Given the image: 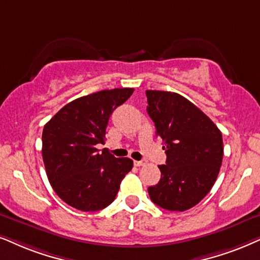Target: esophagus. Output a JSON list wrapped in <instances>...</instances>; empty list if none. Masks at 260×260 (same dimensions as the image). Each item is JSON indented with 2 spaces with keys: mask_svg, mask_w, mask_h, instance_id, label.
Here are the masks:
<instances>
[{
  "mask_svg": "<svg viewBox=\"0 0 260 260\" xmlns=\"http://www.w3.org/2000/svg\"><path fill=\"white\" fill-rule=\"evenodd\" d=\"M145 164H146L145 160H134V166L136 167H143L145 166Z\"/></svg>",
  "mask_w": 260,
  "mask_h": 260,
  "instance_id": "obj_1",
  "label": "esophagus"
}]
</instances>
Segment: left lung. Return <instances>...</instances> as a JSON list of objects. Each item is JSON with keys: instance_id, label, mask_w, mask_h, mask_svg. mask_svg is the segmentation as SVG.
Returning a JSON list of instances; mask_svg holds the SVG:
<instances>
[{"instance_id": "8db88e82", "label": "left lung", "mask_w": 260, "mask_h": 260, "mask_svg": "<svg viewBox=\"0 0 260 260\" xmlns=\"http://www.w3.org/2000/svg\"><path fill=\"white\" fill-rule=\"evenodd\" d=\"M147 114L164 141L167 162L160 180L147 188L150 198L169 211L196 206L212 188L223 159L222 133L181 94L147 90Z\"/></svg>"}]
</instances>
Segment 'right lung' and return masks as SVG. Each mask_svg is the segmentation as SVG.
<instances>
[{"label":"right lung","mask_w":260,"mask_h":260,"mask_svg":"<svg viewBox=\"0 0 260 260\" xmlns=\"http://www.w3.org/2000/svg\"><path fill=\"white\" fill-rule=\"evenodd\" d=\"M134 88L103 90L66 104L44 126L42 154L56 194L80 211H98L114 202L133 160L116 158L104 144L108 121Z\"/></svg>","instance_id":"obj_1"}]
</instances>
